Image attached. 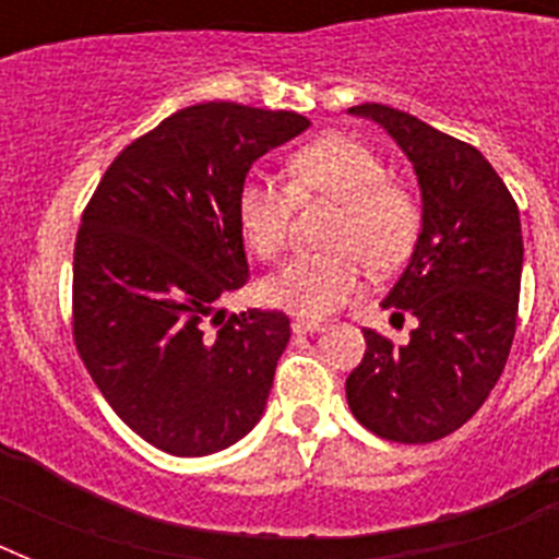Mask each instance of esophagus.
Here are the masks:
<instances>
[{"label": "esophagus", "instance_id": "obj_1", "mask_svg": "<svg viewBox=\"0 0 559 559\" xmlns=\"http://www.w3.org/2000/svg\"><path fill=\"white\" fill-rule=\"evenodd\" d=\"M290 330H294L296 335L319 333V330H324V324L316 322V319H294V322H290Z\"/></svg>", "mask_w": 559, "mask_h": 559}]
</instances>
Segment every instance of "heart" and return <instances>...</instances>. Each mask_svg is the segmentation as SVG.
I'll list each match as a JSON object with an SVG mask.
<instances>
[{
	"mask_svg": "<svg viewBox=\"0 0 559 559\" xmlns=\"http://www.w3.org/2000/svg\"><path fill=\"white\" fill-rule=\"evenodd\" d=\"M288 187L265 176H246L235 199L243 240L271 263L288 243L296 204L313 195L338 201L328 229L333 249L296 254L265 283V296L302 316H328L360 288V260L372 271L406 263L417 246L423 210L414 190L389 179L386 162L367 142L330 133L296 147L285 162Z\"/></svg>",
	"mask_w": 559,
	"mask_h": 559,
	"instance_id": "obj_1",
	"label": "heart"
}]
</instances>
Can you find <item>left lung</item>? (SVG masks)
<instances>
[{
  "mask_svg": "<svg viewBox=\"0 0 559 559\" xmlns=\"http://www.w3.org/2000/svg\"><path fill=\"white\" fill-rule=\"evenodd\" d=\"M349 114L392 133L423 190V231L383 308L414 316L406 347L364 328L367 353L347 378L360 426L389 442L426 445L481 408L518 328L523 237L512 192L467 142L406 111L360 103Z\"/></svg>",
  "mask_w": 559,
  "mask_h": 559,
  "instance_id": "8db88e82",
  "label": "left lung"
}]
</instances>
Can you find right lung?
Masks as SVG:
<instances>
[{
  "instance_id": "obj_1",
  "label": "right lung",
  "mask_w": 559,
  "mask_h": 559,
  "mask_svg": "<svg viewBox=\"0 0 559 559\" xmlns=\"http://www.w3.org/2000/svg\"><path fill=\"white\" fill-rule=\"evenodd\" d=\"M302 114L199 103L120 151L83 210L72 341L108 406L173 456L224 451L263 417L283 310L218 308L249 283L235 199Z\"/></svg>"
}]
</instances>
